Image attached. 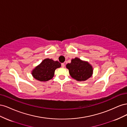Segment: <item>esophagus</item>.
Segmentation results:
<instances>
[{"label": "esophagus", "instance_id": "34e87169", "mask_svg": "<svg viewBox=\"0 0 127 127\" xmlns=\"http://www.w3.org/2000/svg\"><path fill=\"white\" fill-rule=\"evenodd\" d=\"M64 63H63V64H61V67H62L63 68H64Z\"/></svg>", "mask_w": 127, "mask_h": 127}]
</instances>
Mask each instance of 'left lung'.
<instances>
[{"mask_svg":"<svg viewBox=\"0 0 127 127\" xmlns=\"http://www.w3.org/2000/svg\"><path fill=\"white\" fill-rule=\"evenodd\" d=\"M72 78L77 81H85L93 74V67L87 61H83L78 58L71 60V63L66 65Z\"/></svg>","mask_w":127,"mask_h":127,"instance_id":"8db88e82","label":"left lung"}]
</instances>
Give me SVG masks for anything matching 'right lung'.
<instances>
[{"mask_svg":"<svg viewBox=\"0 0 127 127\" xmlns=\"http://www.w3.org/2000/svg\"><path fill=\"white\" fill-rule=\"evenodd\" d=\"M61 67V64L58 61L47 58L32 70L33 77L40 82H46L53 78L55 71Z\"/></svg>","mask_w":127,"mask_h":127,"instance_id":"1","label":"right lung"}]
</instances>
